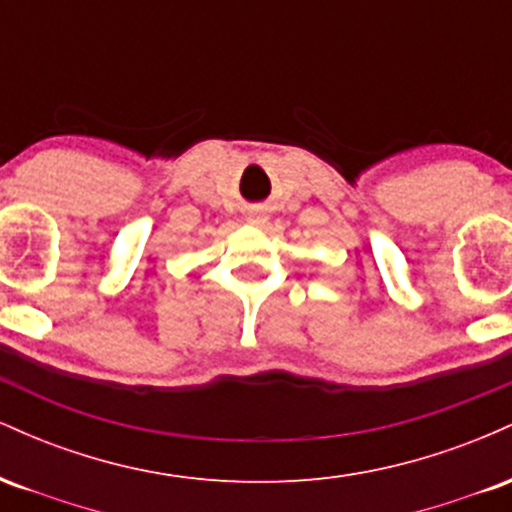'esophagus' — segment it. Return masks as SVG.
<instances>
[{"instance_id": "1", "label": "esophagus", "mask_w": 512, "mask_h": 512, "mask_svg": "<svg viewBox=\"0 0 512 512\" xmlns=\"http://www.w3.org/2000/svg\"><path fill=\"white\" fill-rule=\"evenodd\" d=\"M250 221H252V219H250Z\"/></svg>"}]
</instances>
